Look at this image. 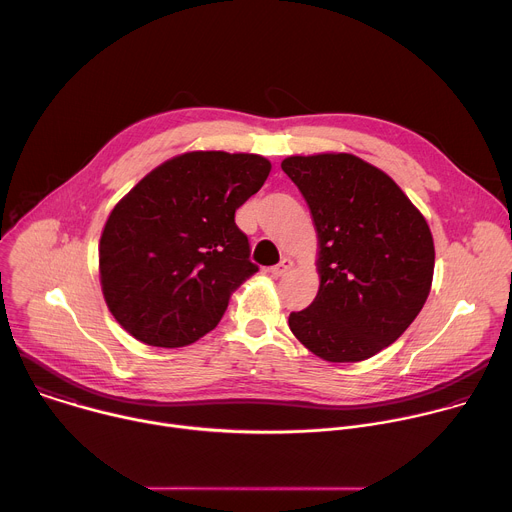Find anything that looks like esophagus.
Instances as JSON below:
<instances>
[{"mask_svg": "<svg viewBox=\"0 0 512 512\" xmlns=\"http://www.w3.org/2000/svg\"><path fill=\"white\" fill-rule=\"evenodd\" d=\"M291 267H294V261L285 257V259H281V263H277V265L269 267V273H271L273 277H281V275H285Z\"/></svg>", "mask_w": 512, "mask_h": 512, "instance_id": "obj_1", "label": "esophagus"}]
</instances>
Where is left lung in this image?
Instances as JSON below:
<instances>
[{
	"mask_svg": "<svg viewBox=\"0 0 512 512\" xmlns=\"http://www.w3.org/2000/svg\"><path fill=\"white\" fill-rule=\"evenodd\" d=\"M318 235L316 300L289 314L294 336L328 362L367 360L421 312L433 279L429 225L383 170L352 154L289 156Z\"/></svg>",
	"mask_w": 512,
	"mask_h": 512,
	"instance_id": "8db88e82",
	"label": "left lung"
}]
</instances>
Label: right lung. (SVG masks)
Wrapping results in <instances>:
<instances>
[{
    "instance_id": "add662e5",
    "label": "right lung",
    "mask_w": 512,
    "mask_h": 512,
    "mask_svg": "<svg viewBox=\"0 0 512 512\" xmlns=\"http://www.w3.org/2000/svg\"><path fill=\"white\" fill-rule=\"evenodd\" d=\"M269 172L257 154L186 152L115 204L99 241V277L125 332L178 348L216 328L233 291L259 271L235 210Z\"/></svg>"
}]
</instances>
